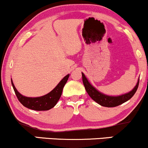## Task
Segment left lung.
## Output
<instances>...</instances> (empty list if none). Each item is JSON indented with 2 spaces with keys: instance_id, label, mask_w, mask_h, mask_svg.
<instances>
[{
  "instance_id": "1",
  "label": "left lung",
  "mask_w": 148,
  "mask_h": 148,
  "mask_svg": "<svg viewBox=\"0 0 148 148\" xmlns=\"http://www.w3.org/2000/svg\"><path fill=\"white\" fill-rule=\"evenodd\" d=\"M81 74H82L83 83H84L85 88H86V90L88 92V94L89 95V96L95 101H96L97 103H99V105H101L102 106L115 107L126 102L127 101H128L129 99H130L134 96V95L135 94V92H136L138 87L139 79H138V82H137L135 87L133 88V90L129 92L119 96H109L97 90L88 81V80L86 77L84 73L81 72Z\"/></svg>"
}]
</instances>
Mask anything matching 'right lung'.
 Listing matches in <instances>:
<instances>
[{
  "mask_svg": "<svg viewBox=\"0 0 148 148\" xmlns=\"http://www.w3.org/2000/svg\"><path fill=\"white\" fill-rule=\"evenodd\" d=\"M69 76V74H67V76H64L59 82V84L56 86L55 88H53L48 94L38 97H28L22 95L15 88L12 79L11 82L15 94L17 97L18 101L21 102L23 106L30 108V109L35 110V111H48L56 105L61 95H62V89H63L64 85L67 83Z\"/></svg>",
  "mask_w": 148,
  "mask_h": 148,
  "instance_id": "obj_1",
  "label": "right lung"
}]
</instances>
